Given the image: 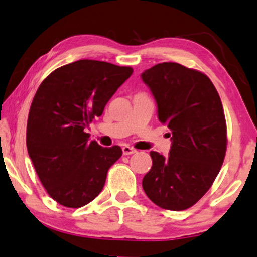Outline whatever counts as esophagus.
I'll return each instance as SVG.
<instances>
[{
	"label": "esophagus",
	"instance_id": "34e87169",
	"mask_svg": "<svg viewBox=\"0 0 257 257\" xmlns=\"http://www.w3.org/2000/svg\"><path fill=\"white\" fill-rule=\"evenodd\" d=\"M122 151H123V155H133L136 153V150L129 146H124L122 148Z\"/></svg>",
	"mask_w": 257,
	"mask_h": 257
}]
</instances>
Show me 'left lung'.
<instances>
[{"label": "left lung", "instance_id": "1", "mask_svg": "<svg viewBox=\"0 0 257 257\" xmlns=\"http://www.w3.org/2000/svg\"><path fill=\"white\" fill-rule=\"evenodd\" d=\"M141 78L156 100L158 120L172 135L169 157L150 151L153 166L143 190L161 208L183 211L207 192L225 160L221 100L207 75L177 63L155 65Z\"/></svg>", "mask_w": 257, "mask_h": 257}]
</instances>
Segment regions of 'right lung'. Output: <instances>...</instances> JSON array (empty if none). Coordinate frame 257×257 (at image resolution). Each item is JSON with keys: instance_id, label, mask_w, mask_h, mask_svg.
Instances as JSON below:
<instances>
[{"instance_id": "1", "label": "right lung", "mask_w": 257, "mask_h": 257, "mask_svg": "<svg viewBox=\"0 0 257 257\" xmlns=\"http://www.w3.org/2000/svg\"><path fill=\"white\" fill-rule=\"evenodd\" d=\"M132 73V67L82 59L57 68L38 87L29 111L27 148L39 180L58 204L82 207L102 191L122 149L89 141L85 129Z\"/></svg>"}]
</instances>
